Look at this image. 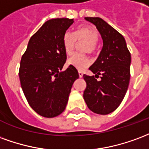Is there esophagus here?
Segmentation results:
<instances>
[{"label":"esophagus","mask_w":149,"mask_h":149,"mask_svg":"<svg viewBox=\"0 0 149 149\" xmlns=\"http://www.w3.org/2000/svg\"><path fill=\"white\" fill-rule=\"evenodd\" d=\"M79 75L80 78H82V76H83V73H82V71H79Z\"/></svg>","instance_id":"esophagus-1"}]
</instances>
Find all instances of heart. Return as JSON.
I'll use <instances>...</instances> for the list:
<instances>
[{"label":"heart","mask_w":149,"mask_h":149,"mask_svg":"<svg viewBox=\"0 0 149 149\" xmlns=\"http://www.w3.org/2000/svg\"><path fill=\"white\" fill-rule=\"evenodd\" d=\"M99 39V33L97 29L93 26H80L74 33L66 32L63 37V46L67 55L73 54L76 42H86L82 47L84 52L93 53L96 49V44ZM91 63L90 58L86 55L76 54L67 60V65L79 70H85Z\"/></svg>","instance_id":"heart-1"}]
</instances>
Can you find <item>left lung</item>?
Wrapping results in <instances>:
<instances>
[{
  "label": "left lung",
  "mask_w": 149,
  "mask_h": 149,
  "mask_svg": "<svg viewBox=\"0 0 149 149\" xmlns=\"http://www.w3.org/2000/svg\"><path fill=\"white\" fill-rule=\"evenodd\" d=\"M94 24L103 40L102 49L89 69L95 76L83 75L86 82L83 97L95 113L109 114L120 106L130 80L131 55L123 36L99 17H85ZM101 75V80L95 79Z\"/></svg>",
  "instance_id": "obj_1"
}]
</instances>
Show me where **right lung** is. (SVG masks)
<instances>
[{
	"label": "right lung",
	"mask_w": 149,
	"mask_h": 149,
	"mask_svg": "<svg viewBox=\"0 0 149 149\" xmlns=\"http://www.w3.org/2000/svg\"><path fill=\"white\" fill-rule=\"evenodd\" d=\"M74 19L47 20L29 40L20 60L19 77L26 99L44 118H54L66 109L74 82L79 79L75 68L61 71L67 59L63 37Z\"/></svg>",
	"instance_id": "add662e5"
}]
</instances>
